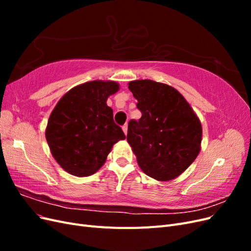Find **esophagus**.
<instances>
[{
	"mask_svg": "<svg viewBox=\"0 0 251 251\" xmlns=\"http://www.w3.org/2000/svg\"><path fill=\"white\" fill-rule=\"evenodd\" d=\"M123 131H124V133H125L126 135L127 134V125H126V124L123 126Z\"/></svg>",
	"mask_w": 251,
	"mask_h": 251,
	"instance_id": "esophagus-1",
	"label": "esophagus"
}]
</instances>
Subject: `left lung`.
<instances>
[{"mask_svg":"<svg viewBox=\"0 0 251 251\" xmlns=\"http://www.w3.org/2000/svg\"><path fill=\"white\" fill-rule=\"evenodd\" d=\"M142 116L131 120L126 140L139 168L149 177L170 181L183 173L199 155L202 126L178 90L151 79L128 82Z\"/></svg>","mask_w":251,"mask_h":251,"instance_id":"8db88e82","label":"left lung"}]
</instances>
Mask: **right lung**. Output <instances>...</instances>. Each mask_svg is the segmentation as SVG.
<instances>
[{
    "label": "right lung",
    "mask_w": 251,
    "mask_h": 251,
    "mask_svg": "<svg viewBox=\"0 0 251 251\" xmlns=\"http://www.w3.org/2000/svg\"><path fill=\"white\" fill-rule=\"evenodd\" d=\"M118 90L119 83L113 80L81 83L68 91L51 112L45 132L48 146L56 162L73 176L96 173L114 144L126 139L107 104Z\"/></svg>",
    "instance_id": "1"
}]
</instances>
